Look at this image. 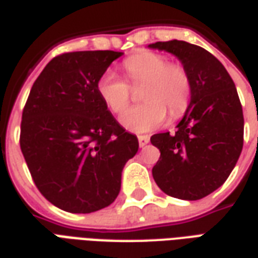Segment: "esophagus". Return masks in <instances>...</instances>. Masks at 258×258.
Instances as JSON below:
<instances>
[{"instance_id":"1","label":"esophagus","mask_w":258,"mask_h":258,"mask_svg":"<svg viewBox=\"0 0 258 258\" xmlns=\"http://www.w3.org/2000/svg\"><path fill=\"white\" fill-rule=\"evenodd\" d=\"M139 146L140 147H144V146H147L148 143H150V137L148 136H139Z\"/></svg>"}]
</instances>
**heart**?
<instances>
[{"mask_svg":"<svg viewBox=\"0 0 258 258\" xmlns=\"http://www.w3.org/2000/svg\"><path fill=\"white\" fill-rule=\"evenodd\" d=\"M123 77L131 86L143 84L140 99L144 103L131 107L119 118L121 125L133 133H150L162 126L168 110L180 116L191 100L192 80L181 63L169 61L157 52H137L122 61ZM97 95L114 114L125 110L131 99L126 82L111 73H104L96 82Z\"/></svg>","mask_w":258,"mask_h":258,"instance_id":"b5f03b06","label":"heart"}]
</instances>
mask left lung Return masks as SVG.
<instances>
[{
    "label": "left lung",
    "instance_id": "obj_1",
    "mask_svg": "<svg viewBox=\"0 0 258 258\" xmlns=\"http://www.w3.org/2000/svg\"><path fill=\"white\" fill-rule=\"evenodd\" d=\"M150 48L177 56L192 80L191 101L177 131L151 136L161 152L152 177L169 197L202 199L224 184L243 147L239 96L224 66L198 45L173 39Z\"/></svg>",
    "mask_w": 258,
    "mask_h": 258
}]
</instances>
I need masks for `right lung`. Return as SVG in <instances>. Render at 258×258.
Segmentation results:
<instances>
[{
    "label": "right lung",
    "instance_id": "obj_1",
    "mask_svg": "<svg viewBox=\"0 0 258 258\" xmlns=\"http://www.w3.org/2000/svg\"><path fill=\"white\" fill-rule=\"evenodd\" d=\"M119 56L114 50L56 56L35 80L23 108L20 148L34 184L70 213L112 204L122 169L139 150L137 137L116 122L96 90Z\"/></svg>",
    "mask_w": 258,
    "mask_h": 258
}]
</instances>
